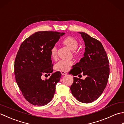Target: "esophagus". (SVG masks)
Listing matches in <instances>:
<instances>
[{
  "label": "esophagus",
  "mask_w": 124,
  "mask_h": 124,
  "mask_svg": "<svg viewBox=\"0 0 124 124\" xmlns=\"http://www.w3.org/2000/svg\"><path fill=\"white\" fill-rule=\"evenodd\" d=\"M61 73L62 75H63V76H64V75H67V73L66 72L63 71H61Z\"/></svg>",
  "instance_id": "1"
}]
</instances>
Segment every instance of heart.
I'll list each match as a JSON object with an SVG mask.
<instances>
[{
    "label": "heart",
    "mask_w": 124,
    "mask_h": 124,
    "mask_svg": "<svg viewBox=\"0 0 124 124\" xmlns=\"http://www.w3.org/2000/svg\"><path fill=\"white\" fill-rule=\"evenodd\" d=\"M63 43L72 51H75L77 48L78 46V41L71 37H68L65 38L63 41ZM51 54L52 57L53 58L56 56L57 48L55 46L53 47L52 48L51 50ZM72 64L73 62L71 61L61 60L56 63V64L55 65V67L57 70L65 71L69 69V67L72 65Z\"/></svg>",
    "instance_id": "obj_1"
}]
</instances>
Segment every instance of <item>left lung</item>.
Listing matches in <instances>:
<instances>
[{
    "instance_id": "left-lung-1",
    "label": "left lung",
    "mask_w": 124,
    "mask_h": 124,
    "mask_svg": "<svg viewBox=\"0 0 124 124\" xmlns=\"http://www.w3.org/2000/svg\"><path fill=\"white\" fill-rule=\"evenodd\" d=\"M78 33L85 43V52L80 61L72 67L79 72L72 74L77 76L82 73L86 77L84 80L73 78L70 90L78 101L89 103L98 99L106 88L110 73L109 62L101 42L85 32Z\"/></svg>"
}]
</instances>
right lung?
<instances>
[{"label":"right lung","instance_id":"1","mask_svg":"<svg viewBox=\"0 0 124 124\" xmlns=\"http://www.w3.org/2000/svg\"><path fill=\"white\" fill-rule=\"evenodd\" d=\"M64 34L38 31L21 44L15 60L16 81L24 98L34 106H45L54 96L61 73L55 72L45 80L41 77L53 72L51 50Z\"/></svg>","mask_w":124,"mask_h":124}]
</instances>
